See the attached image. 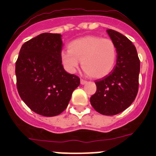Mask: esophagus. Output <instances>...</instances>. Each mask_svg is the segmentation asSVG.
<instances>
[{
  "instance_id": "obj_1",
  "label": "esophagus",
  "mask_w": 156,
  "mask_h": 156,
  "mask_svg": "<svg viewBox=\"0 0 156 156\" xmlns=\"http://www.w3.org/2000/svg\"><path fill=\"white\" fill-rule=\"evenodd\" d=\"M80 83H81V84H82V85H85V84H87V82L86 80H83V79H81Z\"/></svg>"
}]
</instances>
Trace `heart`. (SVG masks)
<instances>
[{
    "mask_svg": "<svg viewBox=\"0 0 156 156\" xmlns=\"http://www.w3.org/2000/svg\"><path fill=\"white\" fill-rule=\"evenodd\" d=\"M60 59L67 71L74 73L81 61L83 71L94 78L108 75L115 68L117 49L115 42L98 36H85L69 44Z\"/></svg>",
    "mask_w": 156,
    "mask_h": 156,
    "instance_id": "b5f03b06",
    "label": "heart"
}]
</instances>
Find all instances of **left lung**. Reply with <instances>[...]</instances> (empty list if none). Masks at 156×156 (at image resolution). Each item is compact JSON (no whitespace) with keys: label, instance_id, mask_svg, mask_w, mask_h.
Masks as SVG:
<instances>
[{"label":"left lung","instance_id":"8db88e82","mask_svg":"<svg viewBox=\"0 0 156 156\" xmlns=\"http://www.w3.org/2000/svg\"><path fill=\"white\" fill-rule=\"evenodd\" d=\"M108 35L115 44L117 60L113 70L95 82L97 91L90 101L97 112L104 115H115L130 106L138 91L140 60L133 42L112 29Z\"/></svg>","mask_w":156,"mask_h":156}]
</instances>
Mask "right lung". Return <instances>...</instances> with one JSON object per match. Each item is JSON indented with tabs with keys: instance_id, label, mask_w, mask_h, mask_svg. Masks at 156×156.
<instances>
[{
	"instance_id": "1",
	"label": "right lung",
	"mask_w": 156,
	"mask_h": 156,
	"mask_svg": "<svg viewBox=\"0 0 156 156\" xmlns=\"http://www.w3.org/2000/svg\"><path fill=\"white\" fill-rule=\"evenodd\" d=\"M61 34L41 33L21 47L15 64L17 89L33 112L46 117L67 108L80 78L67 73L60 59Z\"/></svg>"
}]
</instances>
